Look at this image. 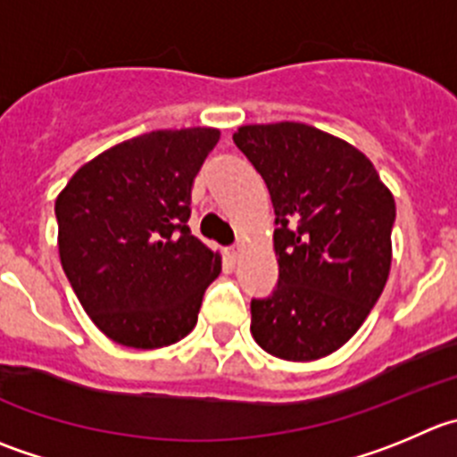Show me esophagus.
I'll return each instance as SVG.
<instances>
[{"label":"esophagus","mask_w":457,"mask_h":457,"mask_svg":"<svg viewBox=\"0 0 457 457\" xmlns=\"http://www.w3.org/2000/svg\"><path fill=\"white\" fill-rule=\"evenodd\" d=\"M240 245H233V246H228V255H231V258L233 260H236V258H240Z\"/></svg>","instance_id":"34e87169"}]
</instances>
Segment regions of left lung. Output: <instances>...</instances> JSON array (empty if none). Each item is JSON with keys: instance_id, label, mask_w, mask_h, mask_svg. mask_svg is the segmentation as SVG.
Masks as SVG:
<instances>
[{"instance_id": "obj_1", "label": "left lung", "mask_w": 457, "mask_h": 457, "mask_svg": "<svg viewBox=\"0 0 457 457\" xmlns=\"http://www.w3.org/2000/svg\"><path fill=\"white\" fill-rule=\"evenodd\" d=\"M233 141L267 184L278 226V285L251 301V334L287 361L332 354L388 280L393 195L366 154L312 125H245Z\"/></svg>"}]
</instances>
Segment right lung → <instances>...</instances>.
<instances>
[{
	"mask_svg": "<svg viewBox=\"0 0 457 457\" xmlns=\"http://www.w3.org/2000/svg\"><path fill=\"white\" fill-rule=\"evenodd\" d=\"M217 141L212 128L129 138L85 163L55 199L69 285L120 345L181 341L220 276V255L188 228L190 188Z\"/></svg>",
	"mask_w": 457,
	"mask_h": 457,
	"instance_id": "1",
	"label": "right lung"
}]
</instances>
